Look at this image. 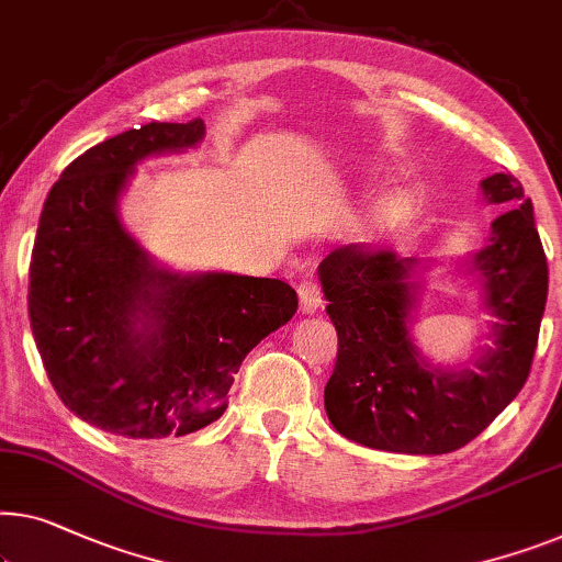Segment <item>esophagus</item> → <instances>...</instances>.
Instances as JSON below:
<instances>
[{
	"instance_id": "1",
	"label": "esophagus",
	"mask_w": 562,
	"mask_h": 562,
	"mask_svg": "<svg viewBox=\"0 0 562 562\" xmlns=\"http://www.w3.org/2000/svg\"><path fill=\"white\" fill-rule=\"evenodd\" d=\"M296 291H299L301 312H304V314H314L316 308L322 306V286H319V281L314 279V276H306V279H301Z\"/></svg>"
}]
</instances>
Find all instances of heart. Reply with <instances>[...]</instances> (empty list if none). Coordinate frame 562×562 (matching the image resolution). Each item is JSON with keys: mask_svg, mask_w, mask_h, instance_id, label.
Returning a JSON list of instances; mask_svg holds the SVG:
<instances>
[{"mask_svg": "<svg viewBox=\"0 0 562 562\" xmlns=\"http://www.w3.org/2000/svg\"><path fill=\"white\" fill-rule=\"evenodd\" d=\"M390 217H393V210H390V207H382L380 213H378V223H385V221H390Z\"/></svg>", "mask_w": 562, "mask_h": 562, "instance_id": "obj_1", "label": "heart"}]
</instances>
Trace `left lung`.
Masks as SVG:
<instances>
[{
	"label": "left lung",
	"mask_w": 562,
	"mask_h": 562,
	"mask_svg": "<svg viewBox=\"0 0 562 562\" xmlns=\"http://www.w3.org/2000/svg\"><path fill=\"white\" fill-rule=\"evenodd\" d=\"M482 190L490 202L512 207L492 223L490 246L474 258L486 308L497 316L494 347L476 370L438 372L418 357L408 335L413 258L349 243L322 261L327 314L339 337L324 408L349 441L395 453L457 451L515 401L530 375L548 301V258L522 184L492 175Z\"/></svg>",
	"instance_id": "obj_1"
}]
</instances>
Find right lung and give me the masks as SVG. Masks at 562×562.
Instances as JSON below:
<instances>
[{"label":"right lung","instance_id":"right-lung-1","mask_svg":"<svg viewBox=\"0 0 562 562\" xmlns=\"http://www.w3.org/2000/svg\"><path fill=\"white\" fill-rule=\"evenodd\" d=\"M202 134V119L151 121L95 144L65 167L40 215L32 335L60 401L109 434L161 438L210 426L246 355L296 314L289 283L161 271L121 227L116 200L136 161Z\"/></svg>","mask_w":562,"mask_h":562}]
</instances>
